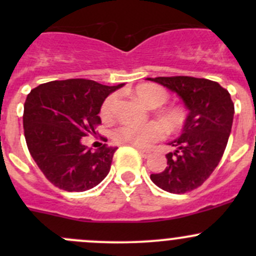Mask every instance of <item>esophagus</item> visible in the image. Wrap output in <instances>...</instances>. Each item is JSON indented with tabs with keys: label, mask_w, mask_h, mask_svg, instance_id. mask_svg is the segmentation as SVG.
I'll list each match as a JSON object with an SVG mask.
<instances>
[{
	"label": "esophagus",
	"mask_w": 256,
	"mask_h": 256,
	"mask_svg": "<svg viewBox=\"0 0 256 256\" xmlns=\"http://www.w3.org/2000/svg\"><path fill=\"white\" fill-rule=\"evenodd\" d=\"M138 154L144 157V158H148L150 154H151L148 151H144V150H141V148H138Z\"/></svg>",
	"instance_id": "34e87169"
}]
</instances>
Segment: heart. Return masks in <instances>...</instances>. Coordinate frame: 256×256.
I'll return each instance as SVG.
<instances>
[{
    "label": "heart",
    "instance_id": "1",
    "mask_svg": "<svg viewBox=\"0 0 256 256\" xmlns=\"http://www.w3.org/2000/svg\"><path fill=\"white\" fill-rule=\"evenodd\" d=\"M135 95L142 104L150 108L161 106L168 99V94L166 90L161 86H156V85H141L135 90ZM115 105V95L108 96L102 106V118H109L112 115ZM164 118L170 126L177 128L183 122V112L177 108L168 109L164 112ZM164 135V130L158 122H147L144 125L124 122L114 128L112 131V138L116 142L131 144V146L140 147V148L150 146V144L162 138Z\"/></svg>",
    "mask_w": 256,
    "mask_h": 256
}]
</instances>
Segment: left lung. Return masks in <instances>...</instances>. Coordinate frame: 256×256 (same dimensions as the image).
<instances>
[{
	"instance_id": "1",
	"label": "left lung",
	"mask_w": 256,
	"mask_h": 256,
	"mask_svg": "<svg viewBox=\"0 0 256 256\" xmlns=\"http://www.w3.org/2000/svg\"><path fill=\"white\" fill-rule=\"evenodd\" d=\"M146 80L176 92L188 110L182 132L168 142L167 167L152 174L151 180L170 193H186L210 176L224 154L234 118L228 90L216 82L193 76H158Z\"/></svg>"
}]
</instances>
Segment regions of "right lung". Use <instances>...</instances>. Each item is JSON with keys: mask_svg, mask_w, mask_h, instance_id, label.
Instances as JSON below:
<instances>
[{"mask_svg": "<svg viewBox=\"0 0 256 256\" xmlns=\"http://www.w3.org/2000/svg\"><path fill=\"white\" fill-rule=\"evenodd\" d=\"M122 84L108 86L94 80L49 82L30 90L24 102L23 128L30 156L54 186L84 192L99 184L110 171L118 147L96 150L82 144L102 124L104 100Z\"/></svg>", "mask_w": 256, "mask_h": 256, "instance_id": "right-lung-1", "label": "right lung"}]
</instances>
